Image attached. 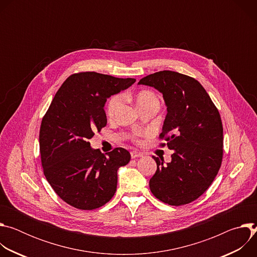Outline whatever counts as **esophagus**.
I'll use <instances>...</instances> for the list:
<instances>
[{"label":"esophagus","instance_id":"esophagus-1","mask_svg":"<svg viewBox=\"0 0 257 257\" xmlns=\"http://www.w3.org/2000/svg\"><path fill=\"white\" fill-rule=\"evenodd\" d=\"M130 155H131V158H132V159H136V158L142 157V154H141V153H138V152H136V151H132V152L130 153Z\"/></svg>","mask_w":257,"mask_h":257}]
</instances>
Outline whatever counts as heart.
Returning <instances> with one entry per match:
<instances>
[{
  "label": "heart",
  "mask_w": 257,
  "mask_h": 257,
  "mask_svg": "<svg viewBox=\"0 0 257 257\" xmlns=\"http://www.w3.org/2000/svg\"><path fill=\"white\" fill-rule=\"evenodd\" d=\"M123 101V97L120 94H115L111 98L108 99L106 103V114L108 117H114L115 114L118 112L119 107L121 106ZM135 101L137 106L142 109L143 107L158 103L159 104V99L157 95L150 91V90H140L136 93L135 95ZM142 136L141 133H134L131 135V139L135 142H140V137Z\"/></svg>",
  "instance_id": "b5f03b06"
}]
</instances>
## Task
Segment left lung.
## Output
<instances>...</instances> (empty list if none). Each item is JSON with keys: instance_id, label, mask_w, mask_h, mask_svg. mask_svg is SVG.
<instances>
[{"instance_id": "obj_1", "label": "left lung", "mask_w": 257, "mask_h": 257, "mask_svg": "<svg viewBox=\"0 0 257 257\" xmlns=\"http://www.w3.org/2000/svg\"><path fill=\"white\" fill-rule=\"evenodd\" d=\"M163 93L167 104L160 146L173 150L171 163L153 157L156 174L152 193L170 205H184L201 196L214 180L223 160V124L218 109L194 78L164 70L140 79Z\"/></svg>"}]
</instances>
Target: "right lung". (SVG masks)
<instances>
[{"instance_id": "obj_1", "label": "right lung", "mask_w": 257, "mask_h": 257, "mask_svg": "<svg viewBox=\"0 0 257 257\" xmlns=\"http://www.w3.org/2000/svg\"><path fill=\"white\" fill-rule=\"evenodd\" d=\"M134 82L96 72L75 73L61 85L45 114L40 130L44 174L71 206L91 210L114 196L117 171L130 162V153L117 148L103 155L88 140L106 125V98Z\"/></svg>"}]
</instances>
